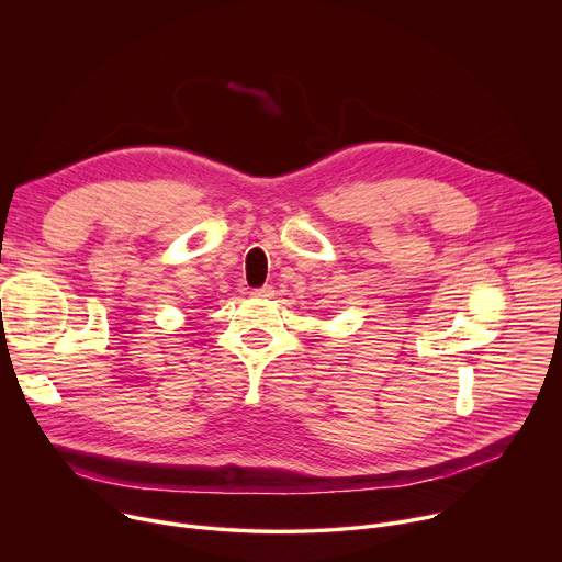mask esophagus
Segmentation results:
<instances>
[{"label": "esophagus", "instance_id": "34e87169", "mask_svg": "<svg viewBox=\"0 0 562 562\" xmlns=\"http://www.w3.org/2000/svg\"><path fill=\"white\" fill-rule=\"evenodd\" d=\"M254 295L260 297V300H267V297H273L276 295V289L273 286H260V289H254Z\"/></svg>", "mask_w": 562, "mask_h": 562}]
</instances>
